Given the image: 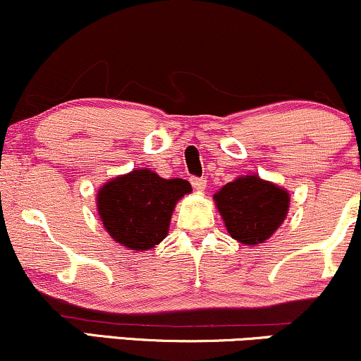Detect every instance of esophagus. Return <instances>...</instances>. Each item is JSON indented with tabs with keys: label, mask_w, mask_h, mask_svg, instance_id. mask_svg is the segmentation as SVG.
<instances>
[{
	"label": "esophagus",
	"mask_w": 361,
	"mask_h": 361,
	"mask_svg": "<svg viewBox=\"0 0 361 361\" xmlns=\"http://www.w3.org/2000/svg\"><path fill=\"white\" fill-rule=\"evenodd\" d=\"M192 186L197 192H204L207 188V180L205 178H192Z\"/></svg>",
	"instance_id": "obj_1"
}]
</instances>
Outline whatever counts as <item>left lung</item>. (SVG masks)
<instances>
[{"label": "left lung", "mask_w": 361, "mask_h": 361, "mask_svg": "<svg viewBox=\"0 0 361 361\" xmlns=\"http://www.w3.org/2000/svg\"><path fill=\"white\" fill-rule=\"evenodd\" d=\"M231 238L247 246L264 243L288 212V193L258 176H241L214 195Z\"/></svg>", "instance_id": "8db88e82"}]
</instances>
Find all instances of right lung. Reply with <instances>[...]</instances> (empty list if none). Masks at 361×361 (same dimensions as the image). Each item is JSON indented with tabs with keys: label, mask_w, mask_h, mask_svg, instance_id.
I'll return each mask as SVG.
<instances>
[{
	"label": "right lung",
	"mask_w": 361,
	"mask_h": 361,
	"mask_svg": "<svg viewBox=\"0 0 361 361\" xmlns=\"http://www.w3.org/2000/svg\"><path fill=\"white\" fill-rule=\"evenodd\" d=\"M192 192L186 180H164L149 169H135L103 185L98 214L106 233L122 246L147 251L166 238L176 202Z\"/></svg>",
	"instance_id": "1"
}]
</instances>
